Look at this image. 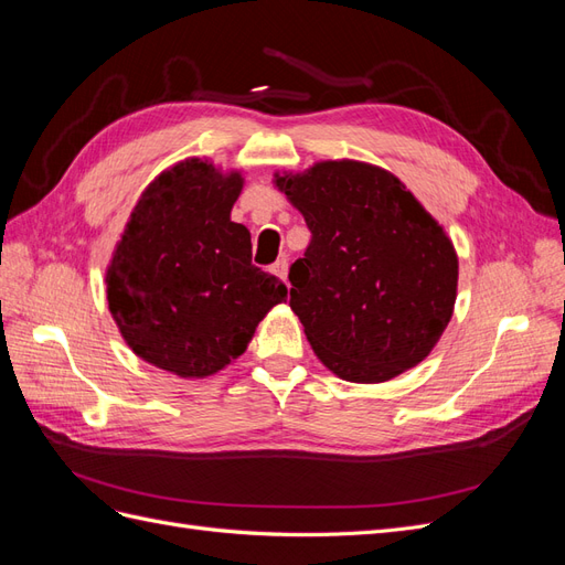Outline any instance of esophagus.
I'll list each match as a JSON object with an SVG mask.
<instances>
[{"instance_id": "1", "label": "esophagus", "mask_w": 565, "mask_h": 565, "mask_svg": "<svg viewBox=\"0 0 565 565\" xmlns=\"http://www.w3.org/2000/svg\"><path fill=\"white\" fill-rule=\"evenodd\" d=\"M273 273H276L280 280L287 282V259H278L276 264H273Z\"/></svg>"}]
</instances>
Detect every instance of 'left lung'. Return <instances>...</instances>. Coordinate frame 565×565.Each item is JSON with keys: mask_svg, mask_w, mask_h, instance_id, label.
<instances>
[{"mask_svg": "<svg viewBox=\"0 0 565 565\" xmlns=\"http://www.w3.org/2000/svg\"><path fill=\"white\" fill-rule=\"evenodd\" d=\"M311 243L289 268V306L322 365L355 384L431 353L457 299V254L438 221L382 167L328 160L276 174Z\"/></svg>", "mask_w": 565, "mask_h": 565, "instance_id": "obj_1", "label": "left lung"}]
</instances>
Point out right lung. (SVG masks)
<instances>
[{
	"label": "right lung",
	"instance_id": "obj_1",
	"mask_svg": "<svg viewBox=\"0 0 565 565\" xmlns=\"http://www.w3.org/2000/svg\"><path fill=\"white\" fill-rule=\"evenodd\" d=\"M237 172L183 160L152 181L106 273L108 306L129 349L185 380L245 353L287 287L252 264V237L231 221Z\"/></svg>",
	"mask_w": 565,
	"mask_h": 565
}]
</instances>
